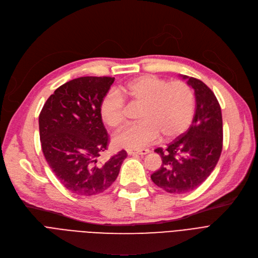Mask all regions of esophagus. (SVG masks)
Returning <instances> with one entry per match:
<instances>
[{"label": "esophagus", "instance_id": "34e87169", "mask_svg": "<svg viewBox=\"0 0 258 258\" xmlns=\"http://www.w3.org/2000/svg\"><path fill=\"white\" fill-rule=\"evenodd\" d=\"M149 152H150V150H148V149H139V150L129 149V150H127L128 155H146Z\"/></svg>", "mask_w": 258, "mask_h": 258}]
</instances>
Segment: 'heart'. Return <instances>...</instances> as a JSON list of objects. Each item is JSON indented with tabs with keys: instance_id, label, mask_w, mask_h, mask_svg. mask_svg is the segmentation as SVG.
Returning a JSON list of instances; mask_svg holds the SVG:
<instances>
[{
	"instance_id": "heart-1",
	"label": "heart",
	"mask_w": 258,
	"mask_h": 258,
	"mask_svg": "<svg viewBox=\"0 0 258 258\" xmlns=\"http://www.w3.org/2000/svg\"><path fill=\"white\" fill-rule=\"evenodd\" d=\"M119 94L132 104L141 105V122L117 134V147L138 149L156 141L172 140L184 133L195 114V94L184 81H172L154 75H144L124 84ZM126 106L116 93L106 94L100 103L103 122L113 129L122 128L126 120Z\"/></svg>"
}]
</instances>
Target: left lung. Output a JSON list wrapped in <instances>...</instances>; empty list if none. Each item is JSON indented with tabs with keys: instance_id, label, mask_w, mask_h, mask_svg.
I'll use <instances>...</instances> for the list:
<instances>
[{
	"instance_id": "obj_1",
	"label": "left lung",
	"mask_w": 258,
	"mask_h": 258,
	"mask_svg": "<svg viewBox=\"0 0 258 258\" xmlns=\"http://www.w3.org/2000/svg\"><path fill=\"white\" fill-rule=\"evenodd\" d=\"M181 77L195 90L192 124L165 149H155L162 164L151 175L157 186L175 195L200 186L216 168L223 148L222 111L213 90L199 79Z\"/></svg>"
}]
</instances>
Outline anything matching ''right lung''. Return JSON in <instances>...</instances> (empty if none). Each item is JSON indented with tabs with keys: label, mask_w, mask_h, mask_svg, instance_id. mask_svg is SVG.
Returning a JSON list of instances; mask_svg holds the SVG:
<instances>
[{
	"label": "right lung",
	"mask_w": 258,
	"mask_h": 258,
	"mask_svg": "<svg viewBox=\"0 0 258 258\" xmlns=\"http://www.w3.org/2000/svg\"><path fill=\"white\" fill-rule=\"evenodd\" d=\"M114 78L80 77L59 86L40 111L39 136L43 155L53 173L71 192L95 196L115 181L127 152L108 161L98 157L109 136L100 115V103Z\"/></svg>",
	"instance_id": "add662e5"
}]
</instances>
